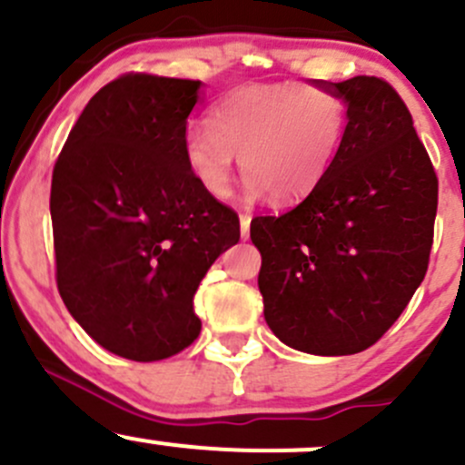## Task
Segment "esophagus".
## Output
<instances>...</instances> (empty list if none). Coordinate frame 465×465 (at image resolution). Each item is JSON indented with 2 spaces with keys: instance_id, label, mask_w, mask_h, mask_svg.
Here are the masks:
<instances>
[{
  "instance_id": "obj_1",
  "label": "esophagus",
  "mask_w": 465,
  "mask_h": 465,
  "mask_svg": "<svg viewBox=\"0 0 465 465\" xmlns=\"http://www.w3.org/2000/svg\"><path fill=\"white\" fill-rule=\"evenodd\" d=\"M250 223H252V215L242 213L241 215V238L242 241H247V238H250Z\"/></svg>"
}]
</instances>
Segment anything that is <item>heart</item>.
Masks as SVG:
<instances>
[{
  "label": "heart",
  "mask_w": 465,
  "mask_h": 465,
  "mask_svg": "<svg viewBox=\"0 0 465 465\" xmlns=\"http://www.w3.org/2000/svg\"><path fill=\"white\" fill-rule=\"evenodd\" d=\"M211 125H191L182 139L186 168L204 193L232 189L236 153L247 173V198L294 203L311 193L340 153L346 105L337 94L303 83L242 85L224 94Z\"/></svg>",
  "instance_id": "1"
}]
</instances>
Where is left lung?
Listing matches in <instances>:
<instances>
[{"instance_id":"1","label":"left lung","mask_w":465,"mask_h":465,"mask_svg":"<svg viewBox=\"0 0 465 465\" xmlns=\"http://www.w3.org/2000/svg\"><path fill=\"white\" fill-rule=\"evenodd\" d=\"M346 105L340 153L283 215L252 220L265 322L290 349L376 344L425 279L439 180L396 89L376 76L315 81Z\"/></svg>"}]
</instances>
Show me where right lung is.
<instances>
[{
  "label": "right lung",
  "mask_w": 465,
  "mask_h": 465,
  "mask_svg": "<svg viewBox=\"0 0 465 465\" xmlns=\"http://www.w3.org/2000/svg\"><path fill=\"white\" fill-rule=\"evenodd\" d=\"M200 81L125 74L98 89L51 180L55 279L96 344L154 362L193 344L200 281L241 223L182 157Z\"/></svg>",
  "instance_id": "add662e5"
}]
</instances>
